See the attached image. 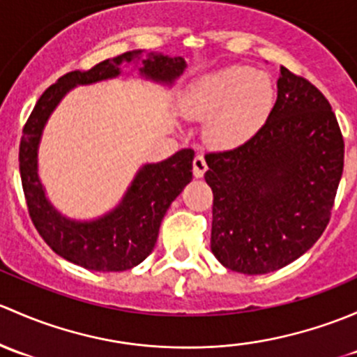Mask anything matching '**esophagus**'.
Here are the masks:
<instances>
[{
  "instance_id": "obj_1",
  "label": "esophagus",
  "mask_w": 357,
  "mask_h": 357,
  "mask_svg": "<svg viewBox=\"0 0 357 357\" xmlns=\"http://www.w3.org/2000/svg\"><path fill=\"white\" fill-rule=\"evenodd\" d=\"M206 168H208V165H206V160H204L203 154H196V156H194V161H192L194 177H196V178L203 177Z\"/></svg>"
}]
</instances>
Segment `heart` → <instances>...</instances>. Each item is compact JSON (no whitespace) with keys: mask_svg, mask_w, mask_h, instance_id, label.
Instances as JSON below:
<instances>
[{"mask_svg":"<svg viewBox=\"0 0 357 357\" xmlns=\"http://www.w3.org/2000/svg\"><path fill=\"white\" fill-rule=\"evenodd\" d=\"M273 102L275 87L268 73L249 65H230L194 80L183 112L192 119H209L206 127L209 141L232 148L263 127Z\"/></svg>","mask_w":357,"mask_h":357,"instance_id":"b5f03b06","label":"heart"}]
</instances>
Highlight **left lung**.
Masks as SVG:
<instances>
[{
    "instance_id": "obj_1",
    "label": "left lung",
    "mask_w": 357,
    "mask_h": 357,
    "mask_svg": "<svg viewBox=\"0 0 357 357\" xmlns=\"http://www.w3.org/2000/svg\"><path fill=\"white\" fill-rule=\"evenodd\" d=\"M277 101L244 144L206 153L211 251L229 270L287 266L321 237L344 170V139L328 99L280 67Z\"/></svg>"
}]
</instances>
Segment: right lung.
<instances>
[{
	"label": "right lung",
	"instance_id": "right-lung-1",
	"mask_svg": "<svg viewBox=\"0 0 357 357\" xmlns=\"http://www.w3.org/2000/svg\"><path fill=\"white\" fill-rule=\"evenodd\" d=\"M142 51H128L101 61L91 70L65 73L38 99L20 139V178L29 215L38 232L56 255L94 271H123L137 266L156 244L161 220L172 201L192 180V149H180L168 160L144 165L113 211L93 222H77L60 215L46 199L38 175V148L43 128L58 102L72 87L120 75ZM185 68L182 56L149 53L139 73L154 82L172 84Z\"/></svg>",
	"mask_w": 357,
	"mask_h": 357
}]
</instances>
